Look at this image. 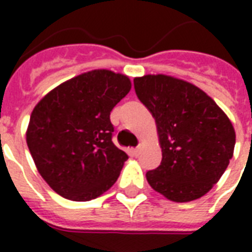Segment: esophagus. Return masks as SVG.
Returning <instances> with one entry per match:
<instances>
[{"instance_id":"obj_1","label":"esophagus","mask_w":252,"mask_h":252,"mask_svg":"<svg viewBox=\"0 0 252 252\" xmlns=\"http://www.w3.org/2000/svg\"><path fill=\"white\" fill-rule=\"evenodd\" d=\"M140 152H141V146H137V148L132 149V154H133L134 157H137L138 154H140Z\"/></svg>"}]
</instances>
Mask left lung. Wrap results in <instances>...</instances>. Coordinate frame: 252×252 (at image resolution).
Returning <instances> with one entry per match:
<instances>
[{
    "label": "left lung",
    "mask_w": 252,
    "mask_h": 252,
    "mask_svg": "<svg viewBox=\"0 0 252 252\" xmlns=\"http://www.w3.org/2000/svg\"><path fill=\"white\" fill-rule=\"evenodd\" d=\"M134 91L156 119L161 165L146 172L154 191L176 203L204 196L233 157L235 132L225 112L195 85L157 74L134 78Z\"/></svg>",
    "instance_id": "8db88e82"
}]
</instances>
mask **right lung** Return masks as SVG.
Returning <instances> with one entry per match:
<instances>
[{
	"instance_id": "1",
	"label": "right lung",
	"mask_w": 252,
	"mask_h": 252,
	"mask_svg": "<svg viewBox=\"0 0 252 252\" xmlns=\"http://www.w3.org/2000/svg\"><path fill=\"white\" fill-rule=\"evenodd\" d=\"M130 90L126 76L93 70L49 91L33 108L27 146L43 179L73 201L110 189L128 159L112 142V108Z\"/></svg>"
}]
</instances>
